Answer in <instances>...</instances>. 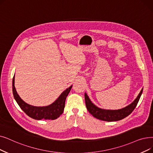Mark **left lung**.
Segmentation results:
<instances>
[{
  "label": "left lung",
  "mask_w": 153,
  "mask_h": 153,
  "mask_svg": "<svg viewBox=\"0 0 153 153\" xmlns=\"http://www.w3.org/2000/svg\"><path fill=\"white\" fill-rule=\"evenodd\" d=\"M143 90V88L141 89V92H139V94H138L137 97L132 103H131L125 108L117 110L104 109L98 108L97 106H96L91 102L87 94L85 93L84 97L86 108H87L91 114H92L94 117L99 119V120L108 122L121 120V119L129 116L135 109L142 94Z\"/></svg>",
  "instance_id": "8db88e82"
}]
</instances>
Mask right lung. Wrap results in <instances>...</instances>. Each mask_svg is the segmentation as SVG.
I'll return each instance as SVG.
<instances>
[{
    "mask_svg": "<svg viewBox=\"0 0 153 153\" xmlns=\"http://www.w3.org/2000/svg\"><path fill=\"white\" fill-rule=\"evenodd\" d=\"M14 79L15 76L13 77L12 80L13 95H14L15 100L20 106V108L27 116L32 119H36V120H41L42 119L54 120V119L58 118L63 113L65 99L71 90L72 85L63 91L56 100L51 104L46 106H42V107H39V106L38 107V106H34L25 102L20 97L15 88Z\"/></svg>",
    "mask_w": 153,
    "mask_h": 153,
    "instance_id": "obj_1",
    "label": "right lung"
}]
</instances>
